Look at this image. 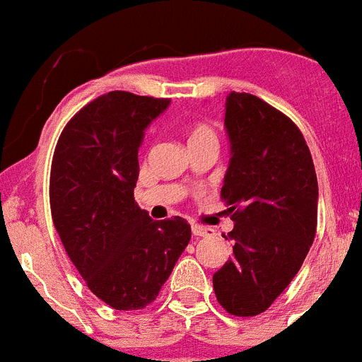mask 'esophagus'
I'll list each match as a JSON object with an SVG mask.
<instances>
[{
  "instance_id": "esophagus-1",
  "label": "esophagus",
  "mask_w": 362,
  "mask_h": 362,
  "mask_svg": "<svg viewBox=\"0 0 362 362\" xmlns=\"http://www.w3.org/2000/svg\"><path fill=\"white\" fill-rule=\"evenodd\" d=\"M191 230H193V236H197V238H213L214 234H216L214 233V229H211V227L197 226V223L191 227Z\"/></svg>"
}]
</instances>
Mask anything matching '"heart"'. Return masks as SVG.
Listing matches in <instances>:
<instances>
[{"instance_id":"1","label":"heart","mask_w":362,"mask_h":362,"mask_svg":"<svg viewBox=\"0 0 362 362\" xmlns=\"http://www.w3.org/2000/svg\"><path fill=\"white\" fill-rule=\"evenodd\" d=\"M202 141H216V132L209 124H204V122L193 126V129L189 132V144Z\"/></svg>"}]
</instances>
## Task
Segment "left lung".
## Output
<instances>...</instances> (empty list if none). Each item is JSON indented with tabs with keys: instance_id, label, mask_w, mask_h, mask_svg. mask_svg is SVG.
Listing matches in <instances>:
<instances>
[{
	"instance_id": "8db88e82",
	"label": "left lung",
	"mask_w": 362,
	"mask_h": 362,
	"mask_svg": "<svg viewBox=\"0 0 362 362\" xmlns=\"http://www.w3.org/2000/svg\"><path fill=\"white\" fill-rule=\"evenodd\" d=\"M230 141L221 200L234 229L233 258L213 276L218 303L252 317L274 303L307 258L317 227V177L303 133L250 93L226 100Z\"/></svg>"
}]
</instances>
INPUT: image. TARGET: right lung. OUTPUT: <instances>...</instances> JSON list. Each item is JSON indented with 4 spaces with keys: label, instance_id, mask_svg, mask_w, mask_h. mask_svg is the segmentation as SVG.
I'll use <instances>...</instances> for the list:
<instances>
[{
    "label": "right lung",
    "instance_id": "obj_1",
    "mask_svg": "<svg viewBox=\"0 0 362 362\" xmlns=\"http://www.w3.org/2000/svg\"><path fill=\"white\" fill-rule=\"evenodd\" d=\"M169 99L110 92L64 126L50 171V209L88 288L115 310L157 299L191 240L180 216L155 221L136 205L139 148Z\"/></svg>",
    "mask_w": 362,
    "mask_h": 362
}]
</instances>
